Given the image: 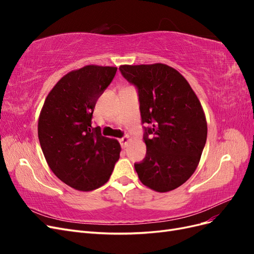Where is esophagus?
Wrapping results in <instances>:
<instances>
[{"label": "esophagus", "mask_w": 254, "mask_h": 254, "mask_svg": "<svg viewBox=\"0 0 254 254\" xmlns=\"http://www.w3.org/2000/svg\"><path fill=\"white\" fill-rule=\"evenodd\" d=\"M129 141H130V139H129V136H123L122 139L120 140V143H121V145H122V147H127V145H128V143H129Z\"/></svg>", "instance_id": "obj_1"}]
</instances>
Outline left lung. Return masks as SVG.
Listing matches in <instances>:
<instances>
[{
	"instance_id": "1",
	"label": "left lung",
	"mask_w": 254,
	"mask_h": 254,
	"mask_svg": "<svg viewBox=\"0 0 254 254\" xmlns=\"http://www.w3.org/2000/svg\"><path fill=\"white\" fill-rule=\"evenodd\" d=\"M139 93L146 156L134 168L147 188L165 193L186 182L198 166L207 126L200 102L188 80L164 64L121 65Z\"/></svg>"
}]
</instances>
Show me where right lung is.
<instances>
[{
  "instance_id": "right-lung-1",
  "label": "right lung",
  "mask_w": 254,
  "mask_h": 254,
  "mask_svg": "<svg viewBox=\"0 0 254 254\" xmlns=\"http://www.w3.org/2000/svg\"><path fill=\"white\" fill-rule=\"evenodd\" d=\"M118 67L86 65L64 75L45 98L38 137L45 160L58 178L75 190H93L109 180L121 145L92 126L98 97Z\"/></svg>"
}]
</instances>
